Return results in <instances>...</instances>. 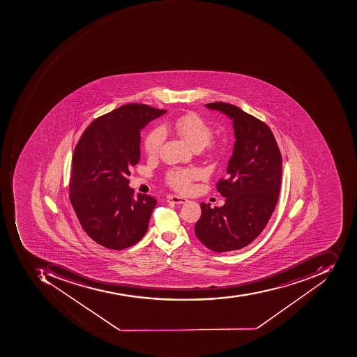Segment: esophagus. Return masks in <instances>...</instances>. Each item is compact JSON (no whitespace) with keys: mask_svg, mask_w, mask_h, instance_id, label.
I'll return each instance as SVG.
<instances>
[{"mask_svg":"<svg viewBox=\"0 0 357 357\" xmlns=\"http://www.w3.org/2000/svg\"><path fill=\"white\" fill-rule=\"evenodd\" d=\"M167 201L175 203V204H183L188 199L185 197H179V195H170L167 197Z\"/></svg>","mask_w":357,"mask_h":357,"instance_id":"34e87169","label":"esophagus"}]
</instances>
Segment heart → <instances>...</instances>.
<instances>
[{
  "mask_svg": "<svg viewBox=\"0 0 357 357\" xmlns=\"http://www.w3.org/2000/svg\"><path fill=\"white\" fill-rule=\"evenodd\" d=\"M164 129H174L181 138L185 139L192 148L203 149L212 138V128L197 114L188 113L180 116L172 125L164 126ZM165 140V132L162 128L152 129L144 139L145 152L154 156L160 152L162 142ZM199 177V172L195 168H174L166 175V182L177 191H189L193 180Z\"/></svg>",
  "mask_w": 357,
  "mask_h": 357,
  "instance_id": "1",
  "label": "heart"
}]
</instances>
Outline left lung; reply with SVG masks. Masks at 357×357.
<instances>
[{
  "label": "left lung",
  "mask_w": 357,
  "mask_h": 357,
  "mask_svg": "<svg viewBox=\"0 0 357 357\" xmlns=\"http://www.w3.org/2000/svg\"><path fill=\"white\" fill-rule=\"evenodd\" d=\"M205 106L231 119L236 142L226 178L217 183L225 204L212 208L202 203L195 236L217 253L236 251L254 241L268 222L280 192L282 158L265 123L232 104Z\"/></svg>",
  "instance_id": "left-lung-1"
}]
</instances>
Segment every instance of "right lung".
<instances>
[{"label":"right lung","instance_id":"right-lung-1","mask_svg":"<svg viewBox=\"0 0 357 357\" xmlns=\"http://www.w3.org/2000/svg\"><path fill=\"white\" fill-rule=\"evenodd\" d=\"M145 104H126L94 119L73 155L69 199L86 234L112 250L129 248L146 234L156 199L129 187L140 160V132L165 114Z\"/></svg>","mask_w":357,"mask_h":357}]
</instances>
